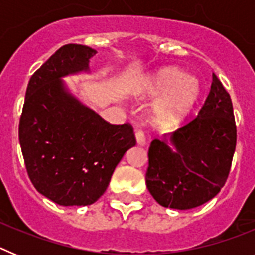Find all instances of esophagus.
<instances>
[{
  "mask_svg": "<svg viewBox=\"0 0 255 255\" xmlns=\"http://www.w3.org/2000/svg\"><path fill=\"white\" fill-rule=\"evenodd\" d=\"M135 138H136V143H138L139 145H145V143H147L143 130H136V131H135Z\"/></svg>",
  "mask_w": 255,
  "mask_h": 255,
  "instance_id": "obj_1",
  "label": "esophagus"
}]
</instances>
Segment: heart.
Listing matches in <instances>:
<instances>
[{
    "instance_id": "heart-1",
    "label": "heart",
    "mask_w": 255,
    "mask_h": 255,
    "mask_svg": "<svg viewBox=\"0 0 255 255\" xmlns=\"http://www.w3.org/2000/svg\"><path fill=\"white\" fill-rule=\"evenodd\" d=\"M200 92L198 79L185 76L177 67H167L157 73L150 83V93L162 97L154 106L153 116L158 123H171L193 107Z\"/></svg>"
}]
</instances>
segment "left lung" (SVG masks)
<instances>
[{
	"label": "left lung",
	"mask_w": 255,
	"mask_h": 255,
	"mask_svg": "<svg viewBox=\"0 0 255 255\" xmlns=\"http://www.w3.org/2000/svg\"><path fill=\"white\" fill-rule=\"evenodd\" d=\"M154 139L148 150L147 188L161 206L190 209L220 193L229 177L236 147V124L230 94L213 74L206 102L189 124Z\"/></svg>",
	"instance_id": "left-lung-1"
}]
</instances>
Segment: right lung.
<instances>
[{"label":"right lung","instance_id":"1","mask_svg":"<svg viewBox=\"0 0 255 255\" xmlns=\"http://www.w3.org/2000/svg\"><path fill=\"white\" fill-rule=\"evenodd\" d=\"M91 47L66 44L31 75L19 141L34 188L60 206H89L107 189L125 152L134 147L129 123L114 125L66 91L61 78L87 71Z\"/></svg>","mask_w":255,"mask_h":255}]
</instances>
